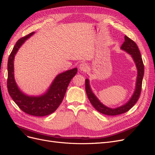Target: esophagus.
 Masks as SVG:
<instances>
[{
  "label": "esophagus",
  "mask_w": 155,
  "mask_h": 155,
  "mask_svg": "<svg viewBox=\"0 0 155 155\" xmlns=\"http://www.w3.org/2000/svg\"><path fill=\"white\" fill-rule=\"evenodd\" d=\"M79 69L82 71H86V70L88 69V66L85 62H82L81 63V64L79 66Z\"/></svg>",
  "instance_id": "1"
}]
</instances>
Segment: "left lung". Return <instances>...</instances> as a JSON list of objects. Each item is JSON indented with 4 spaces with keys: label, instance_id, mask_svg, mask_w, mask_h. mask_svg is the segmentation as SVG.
<instances>
[{
    "label": "left lung",
    "instance_id": "obj_1",
    "mask_svg": "<svg viewBox=\"0 0 155 155\" xmlns=\"http://www.w3.org/2000/svg\"><path fill=\"white\" fill-rule=\"evenodd\" d=\"M121 48V49L127 51L128 53L132 56L136 64L137 70H138L135 91L132 97H131L127 104L116 108H110L107 107L106 106L101 104L100 101L93 93L89 86V80L85 79V91H86L87 96L91 104H92L96 110L107 116H116L128 112L134 106L137 101H138L142 90V78L143 76H144V67L139 49L135 41H134L132 39H131L127 36H124V42L123 43Z\"/></svg>",
    "mask_w": 155,
    "mask_h": 155
}]
</instances>
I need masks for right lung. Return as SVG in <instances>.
I'll return each mask as SVG.
<instances>
[{"instance_id":"1","label":"right lung","mask_w":155,"mask_h":155,"mask_svg":"<svg viewBox=\"0 0 155 155\" xmlns=\"http://www.w3.org/2000/svg\"><path fill=\"white\" fill-rule=\"evenodd\" d=\"M34 33V32H31L19 39L9 55L8 62L7 87L9 95L23 112L34 116H45L53 113L59 107L64 98L69 84L77 73V68L72 69L57 75L47 93L43 96L32 97L22 93L15 81L13 61L15 55L20 46Z\"/></svg>"}]
</instances>
